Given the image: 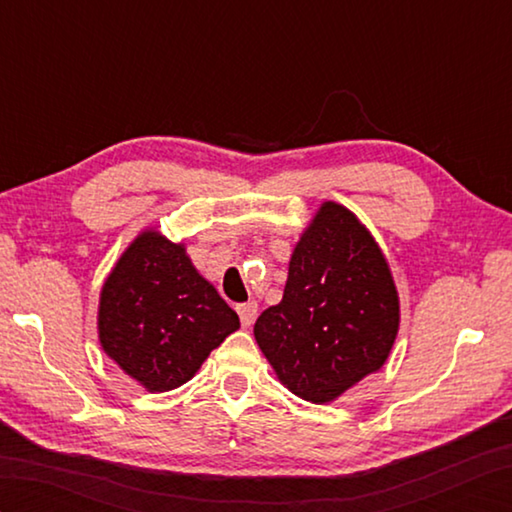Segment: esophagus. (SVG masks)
<instances>
[{
  "label": "esophagus",
  "instance_id": "obj_1",
  "mask_svg": "<svg viewBox=\"0 0 512 512\" xmlns=\"http://www.w3.org/2000/svg\"><path fill=\"white\" fill-rule=\"evenodd\" d=\"M237 314H239V319H242L244 328H250V325L255 323V317H257V303L255 301L242 303V306H237Z\"/></svg>",
  "mask_w": 512,
  "mask_h": 512
}]
</instances>
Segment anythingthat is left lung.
Listing matches in <instances>:
<instances>
[{
  "instance_id": "obj_1",
  "label": "left lung",
  "mask_w": 512,
  "mask_h": 512,
  "mask_svg": "<svg viewBox=\"0 0 512 512\" xmlns=\"http://www.w3.org/2000/svg\"><path fill=\"white\" fill-rule=\"evenodd\" d=\"M398 325L383 250L350 209L323 202L292 250L284 299L253 332L281 383L323 405L385 365Z\"/></svg>"
}]
</instances>
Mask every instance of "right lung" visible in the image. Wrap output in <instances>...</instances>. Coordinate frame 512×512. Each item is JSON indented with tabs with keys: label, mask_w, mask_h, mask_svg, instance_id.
<instances>
[{
	"label": "right lung",
	"mask_w": 512,
	"mask_h": 512,
	"mask_svg": "<svg viewBox=\"0 0 512 512\" xmlns=\"http://www.w3.org/2000/svg\"><path fill=\"white\" fill-rule=\"evenodd\" d=\"M239 328L187 255L156 228L140 233L105 279L99 301L103 352L151 394L187 383Z\"/></svg>",
	"instance_id": "add662e5"
}]
</instances>
